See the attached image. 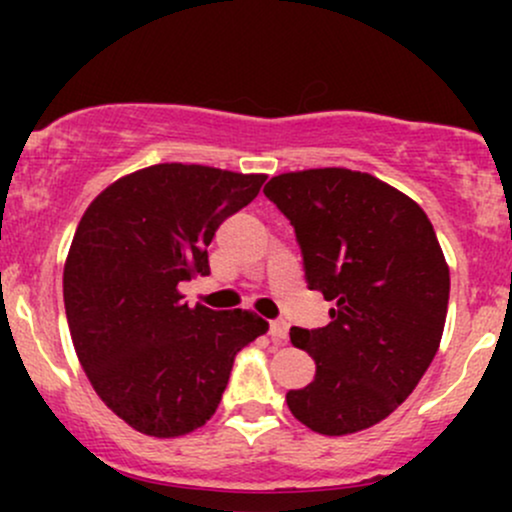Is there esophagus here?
I'll use <instances>...</instances> for the list:
<instances>
[{
	"label": "esophagus",
	"instance_id": "34e87169",
	"mask_svg": "<svg viewBox=\"0 0 512 512\" xmlns=\"http://www.w3.org/2000/svg\"><path fill=\"white\" fill-rule=\"evenodd\" d=\"M269 334L276 344H284L286 337H289V322L286 320H272L269 322Z\"/></svg>",
	"mask_w": 512,
	"mask_h": 512
}]
</instances>
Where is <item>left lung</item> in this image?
Listing matches in <instances>:
<instances>
[{"instance_id":"left-lung-1","label":"left lung","mask_w":512,"mask_h":512,"mask_svg":"<svg viewBox=\"0 0 512 512\" xmlns=\"http://www.w3.org/2000/svg\"><path fill=\"white\" fill-rule=\"evenodd\" d=\"M264 195L291 221L305 279L332 322L291 327L315 380L289 390L291 414L322 436H349L395 411L436 356L450 269L426 211L387 182L349 168L281 173Z\"/></svg>"}]
</instances>
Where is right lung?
I'll use <instances>...</instances> for the list:
<instances>
[{
    "label": "right lung",
    "instance_id": "right-lung-1",
    "mask_svg": "<svg viewBox=\"0 0 512 512\" xmlns=\"http://www.w3.org/2000/svg\"><path fill=\"white\" fill-rule=\"evenodd\" d=\"M267 175L158 163L88 204L64 262V310L93 390L134 431L178 438L214 416L233 358L269 330L252 310L190 308L216 228Z\"/></svg>",
    "mask_w": 512,
    "mask_h": 512
}]
</instances>
